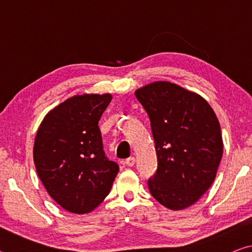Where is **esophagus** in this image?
I'll list each match as a JSON object with an SVG mask.
<instances>
[{
  "label": "esophagus",
  "mask_w": 252,
  "mask_h": 252,
  "mask_svg": "<svg viewBox=\"0 0 252 252\" xmlns=\"http://www.w3.org/2000/svg\"><path fill=\"white\" fill-rule=\"evenodd\" d=\"M134 163H135V158L134 157H130L126 160V164L127 165V167H132V165H134Z\"/></svg>",
  "instance_id": "34e87169"
}]
</instances>
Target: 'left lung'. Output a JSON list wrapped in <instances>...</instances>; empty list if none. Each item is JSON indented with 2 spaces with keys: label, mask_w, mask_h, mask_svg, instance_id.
Listing matches in <instances>:
<instances>
[{
  "label": "left lung",
  "mask_w": 252,
  "mask_h": 252,
  "mask_svg": "<svg viewBox=\"0 0 252 252\" xmlns=\"http://www.w3.org/2000/svg\"><path fill=\"white\" fill-rule=\"evenodd\" d=\"M136 99L151 122L158 169L149 191L170 210H183L215 181L223 153L220 123L198 93L168 81L138 89Z\"/></svg>",
  "instance_id": "obj_1"
}]
</instances>
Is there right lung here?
I'll use <instances>...</instances> for the list:
<instances>
[{
    "label": "right lung",
    "instance_id": "obj_1",
    "mask_svg": "<svg viewBox=\"0 0 252 252\" xmlns=\"http://www.w3.org/2000/svg\"><path fill=\"white\" fill-rule=\"evenodd\" d=\"M111 100L110 93L73 95L50 110L37 129V176L50 197L69 212L94 210L119 172V165L105 157L99 127Z\"/></svg>",
    "mask_w": 252,
    "mask_h": 252
}]
</instances>
